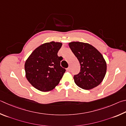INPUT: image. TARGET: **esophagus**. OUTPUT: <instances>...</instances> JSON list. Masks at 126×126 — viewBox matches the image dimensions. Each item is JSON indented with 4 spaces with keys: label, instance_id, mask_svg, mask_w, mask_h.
<instances>
[{
    "label": "esophagus",
    "instance_id": "34e87169",
    "mask_svg": "<svg viewBox=\"0 0 126 126\" xmlns=\"http://www.w3.org/2000/svg\"><path fill=\"white\" fill-rule=\"evenodd\" d=\"M66 71H68V72L70 71V67L67 68V69H66Z\"/></svg>",
    "mask_w": 126,
    "mask_h": 126
}]
</instances>
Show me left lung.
Instances as JSON below:
<instances>
[{
    "instance_id": "obj_1",
    "label": "left lung",
    "mask_w": 126,
    "mask_h": 126,
    "mask_svg": "<svg viewBox=\"0 0 126 126\" xmlns=\"http://www.w3.org/2000/svg\"><path fill=\"white\" fill-rule=\"evenodd\" d=\"M69 45L81 66L80 72L74 76L75 82L79 87L87 90L97 86L103 81L107 70L102 55L88 43L74 41Z\"/></svg>"
}]
</instances>
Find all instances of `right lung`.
<instances>
[{"label":"right lung","mask_w":126,"mask_h":126,"mask_svg":"<svg viewBox=\"0 0 126 126\" xmlns=\"http://www.w3.org/2000/svg\"><path fill=\"white\" fill-rule=\"evenodd\" d=\"M62 45L61 43L54 41L42 44L25 61L26 78L39 91H51L59 84L66 71L60 66L63 57L57 56Z\"/></svg>","instance_id":"1"}]
</instances>
